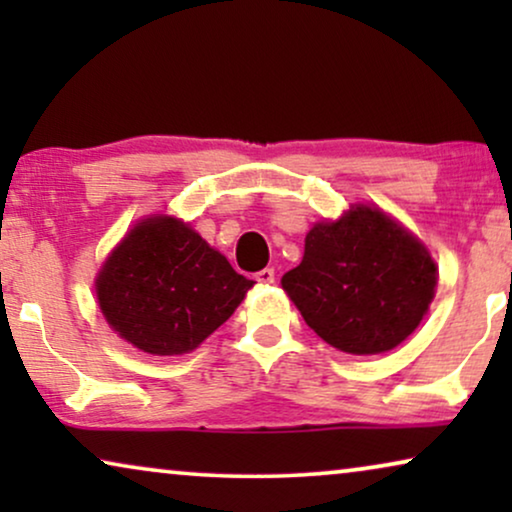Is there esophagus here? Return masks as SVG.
Here are the masks:
<instances>
[{"mask_svg": "<svg viewBox=\"0 0 512 512\" xmlns=\"http://www.w3.org/2000/svg\"><path fill=\"white\" fill-rule=\"evenodd\" d=\"M256 282H261V284L275 282V268H263L261 272H256Z\"/></svg>", "mask_w": 512, "mask_h": 512, "instance_id": "esophagus-1", "label": "esophagus"}]
</instances>
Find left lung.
Masks as SVG:
<instances>
[{"label":"left lung","mask_w":512,"mask_h":512,"mask_svg":"<svg viewBox=\"0 0 512 512\" xmlns=\"http://www.w3.org/2000/svg\"><path fill=\"white\" fill-rule=\"evenodd\" d=\"M436 279V263L408 230L361 205L307 233L303 261L282 286L328 345L382 354L419 326Z\"/></svg>","instance_id":"8db88e82"}]
</instances>
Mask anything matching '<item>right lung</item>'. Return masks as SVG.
Returning <instances> with one entry per match:
<instances>
[{"label": "right lung", "instance_id": "right-lung-1", "mask_svg": "<svg viewBox=\"0 0 512 512\" xmlns=\"http://www.w3.org/2000/svg\"><path fill=\"white\" fill-rule=\"evenodd\" d=\"M97 300L114 331L142 352L186 354L212 335L254 282L172 216L130 230L97 277Z\"/></svg>", "mask_w": 512, "mask_h": 512}]
</instances>
